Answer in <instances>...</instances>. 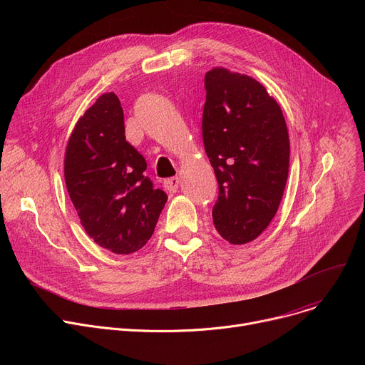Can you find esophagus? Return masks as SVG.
I'll list each match as a JSON object with an SVG mask.
<instances>
[{"mask_svg":"<svg viewBox=\"0 0 365 365\" xmlns=\"http://www.w3.org/2000/svg\"><path fill=\"white\" fill-rule=\"evenodd\" d=\"M179 185H180V178H170V179H167V180H164V183H163V186H164V189L165 190H168V192H178V189H179Z\"/></svg>","mask_w":365,"mask_h":365,"instance_id":"esophagus-1","label":"esophagus"}]
</instances>
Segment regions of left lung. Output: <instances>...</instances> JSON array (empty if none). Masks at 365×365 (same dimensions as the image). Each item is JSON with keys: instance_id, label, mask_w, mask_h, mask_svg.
<instances>
[{"instance_id": "obj_1", "label": "left lung", "mask_w": 365, "mask_h": 365, "mask_svg": "<svg viewBox=\"0 0 365 365\" xmlns=\"http://www.w3.org/2000/svg\"><path fill=\"white\" fill-rule=\"evenodd\" d=\"M202 140L219 183L213 222L222 238H257L279 207L289 178L290 140L282 110L248 75L205 73Z\"/></svg>"}]
</instances>
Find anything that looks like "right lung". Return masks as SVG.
Listing matches in <instances>:
<instances>
[{
	"label": "right lung",
	"mask_w": 365,
	"mask_h": 365,
	"mask_svg": "<svg viewBox=\"0 0 365 365\" xmlns=\"http://www.w3.org/2000/svg\"><path fill=\"white\" fill-rule=\"evenodd\" d=\"M145 170V158L125 140L120 99L102 94L68 140L65 182L86 232L112 253L140 250L167 202Z\"/></svg>",
	"instance_id": "obj_1"
}]
</instances>
